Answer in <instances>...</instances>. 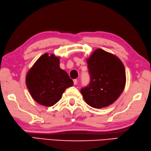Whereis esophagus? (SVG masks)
I'll list each match as a JSON object with an SVG mask.
<instances>
[{
	"instance_id": "1",
	"label": "esophagus",
	"mask_w": 151,
	"mask_h": 151,
	"mask_svg": "<svg viewBox=\"0 0 151 151\" xmlns=\"http://www.w3.org/2000/svg\"><path fill=\"white\" fill-rule=\"evenodd\" d=\"M73 84H74V85H76V84H77V83H78V80H77L76 79H73Z\"/></svg>"
}]
</instances>
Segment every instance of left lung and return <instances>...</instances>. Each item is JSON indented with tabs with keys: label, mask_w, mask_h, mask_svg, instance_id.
Instances as JSON below:
<instances>
[{
	"label": "left lung",
	"mask_w": 151,
	"mask_h": 151,
	"mask_svg": "<svg viewBox=\"0 0 151 151\" xmlns=\"http://www.w3.org/2000/svg\"><path fill=\"white\" fill-rule=\"evenodd\" d=\"M90 82L81 89L84 100L94 108L109 106L117 99L126 83L124 66L118 57L101 49L87 60Z\"/></svg>",
	"instance_id": "1"
}]
</instances>
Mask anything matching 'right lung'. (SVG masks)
I'll return each instance as SVG.
<instances>
[{"mask_svg": "<svg viewBox=\"0 0 151 151\" xmlns=\"http://www.w3.org/2000/svg\"><path fill=\"white\" fill-rule=\"evenodd\" d=\"M26 84L34 100L50 107L60 100L64 91L72 87L73 82L60 68L59 58L45 53L27 73Z\"/></svg>", "mask_w": 151, "mask_h": 151, "instance_id": "right-lung-1", "label": "right lung"}]
</instances>
